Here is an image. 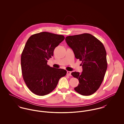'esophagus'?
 I'll list each match as a JSON object with an SVG mask.
<instances>
[{"label": "esophagus", "mask_w": 124, "mask_h": 124, "mask_svg": "<svg viewBox=\"0 0 124 124\" xmlns=\"http://www.w3.org/2000/svg\"><path fill=\"white\" fill-rule=\"evenodd\" d=\"M67 74L69 76H71V71H67Z\"/></svg>", "instance_id": "obj_1"}]
</instances>
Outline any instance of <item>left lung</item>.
Returning a JSON list of instances; mask_svg holds the SVG:
<instances>
[{"instance_id":"obj_1","label":"left lung","mask_w":124,"mask_h":124,"mask_svg":"<svg viewBox=\"0 0 124 124\" xmlns=\"http://www.w3.org/2000/svg\"><path fill=\"white\" fill-rule=\"evenodd\" d=\"M65 41L75 57L82 61L81 73L76 71L71 73L79 82L74 90L83 95H91L100 87L107 70L105 47L99 39L89 33L67 36Z\"/></svg>"}]
</instances>
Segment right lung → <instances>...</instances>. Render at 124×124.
Masks as SVG:
<instances>
[{
    "label": "right lung",
    "instance_id": "right-lung-1",
    "mask_svg": "<svg viewBox=\"0 0 124 124\" xmlns=\"http://www.w3.org/2000/svg\"><path fill=\"white\" fill-rule=\"evenodd\" d=\"M64 38L62 35L42 32L28 39L21 54V66L24 81L34 94H49L56 88L60 79L66 74V70L47 64L54 50Z\"/></svg>",
    "mask_w": 124,
    "mask_h": 124
}]
</instances>
